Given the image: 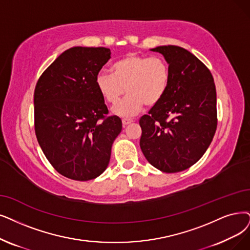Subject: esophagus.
<instances>
[{"mask_svg": "<svg viewBox=\"0 0 250 250\" xmlns=\"http://www.w3.org/2000/svg\"><path fill=\"white\" fill-rule=\"evenodd\" d=\"M133 121L131 119H123L122 120V124H123V126H127V125H129V124H131Z\"/></svg>", "mask_w": 250, "mask_h": 250, "instance_id": "34e87169", "label": "esophagus"}]
</instances>
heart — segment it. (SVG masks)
I'll use <instances>...</instances> for the list:
<instances>
[{
  "label": "heart",
  "instance_id": "b5f03b06",
  "mask_svg": "<svg viewBox=\"0 0 250 250\" xmlns=\"http://www.w3.org/2000/svg\"><path fill=\"white\" fill-rule=\"evenodd\" d=\"M112 75L98 74L96 88L109 104H116L125 92L127 96L114 108L120 117H132L145 106L157 105L170 84V67L161 56L128 54L112 64Z\"/></svg>",
  "mask_w": 250,
  "mask_h": 250
}]
</instances>
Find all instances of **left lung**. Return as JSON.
I'll return each instance as SVG.
<instances>
[{
  "mask_svg": "<svg viewBox=\"0 0 250 250\" xmlns=\"http://www.w3.org/2000/svg\"><path fill=\"white\" fill-rule=\"evenodd\" d=\"M170 67L163 99L139 120V146L146 159L166 173L198 162L210 146L217 125L216 90L206 65L188 50L173 45L151 49Z\"/></svg>",
  "mask_w": 250,
  "mask_h": 250,
  "instance_id": "8db88e82",
  "label": "left lung"
}]
</instances>
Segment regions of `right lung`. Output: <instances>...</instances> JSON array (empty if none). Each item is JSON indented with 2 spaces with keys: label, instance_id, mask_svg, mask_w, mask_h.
Here are the masks:
<instances>
[{
  "label": "right lung",
  "instance_id": "right-lung-1",
  "mask_svg": "<svg viewBox=\"0 0 250 250\" xmlns=\"http://www.w3.org/2000/svg\"><path fill=\"white\" fill-rule=\"evenodd\" d=\"M111 58L104 47H73L40 77L34 94L35 131L48 161L62 175L85 182L108 165L122 121L109 116L95 80Z\"/></svg>",
  "mask_w": 250,
  "mask_h": 250
}]
</instances>
